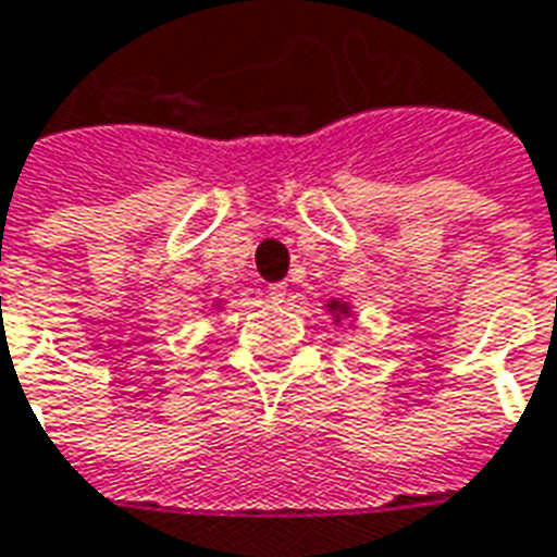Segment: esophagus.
<instances>
[{"label": "esophagus", "mask_w": 557, "mask_h": 557, "mask_svg": "<svg viewBox=\"0 0 557 557\" xmlns=\"http://www.w3.org/2000/svg\"><path fill=\"white\" fill-rule=\"evenodd\" d=\"M265 298L271 304H286V286L283 283H271L265 289Z\"/></svg>", "instance_id": "34e87169"}]
</instances>
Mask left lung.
I'll list each match as a JSON object with an SVG mask.
<instances>
[{
  "instance_id": "obj_1",
  "label": "left lung",
  "mask_w": 557,
  "mask_h": 557,
  "mask_svg": "<svg viewBox=\"0 0 557 557\" xmlns=\"http://www.w3.org/2000/svg\"><path fill=\"white\" fill-rule=\"evenodd\" d=\"M331 310H346V307H343L339 301H334V304H331Z\"/></svg>"
}]
</instances>
